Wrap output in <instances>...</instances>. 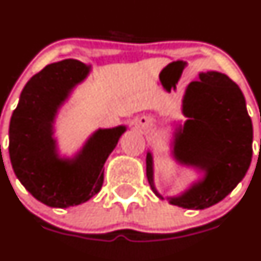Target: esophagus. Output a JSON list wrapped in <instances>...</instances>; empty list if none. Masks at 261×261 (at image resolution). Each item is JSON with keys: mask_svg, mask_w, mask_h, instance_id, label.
Segmentation results:
<instances>
[{"mask_svg": "<svg viewBox=\"0 0 261 261\" xmlns=\"http://www.w3.org/2000/svg\"><path fill=\"white\" fill-rule=\"evenodd\" d=\"M146 122V120L145 118H143V120H141V123H145Z\"/></svg>", "mask_w": 261, "mask_h": 261, "instance_id": "esophagus-1", "label": "esophagus"}]
</instances>
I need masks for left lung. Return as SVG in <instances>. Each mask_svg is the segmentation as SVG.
I'll list each match as a JSON object with an SVG mask.
<instances>
[{
	"label": "left lung",
	"instance_id": "1",
	"mask_svg": "<svg viewBox=\"0 0 261 261\" xmlns=\"http://www.w3.org/2000/svg\"><path fill=\"white\" fill-rule=\"evenodd\" d=\"M183 114L189 117L174 143L180 163L206 172L203 180L170 203L188 210H203L222 201L243 180L252 156V123L244 94L226 74H199L186 91ZM146 177L151 189V154L146 155Z\"/></svg>",
	"mask_w": 261,
	"mask_h": 261
}]
</instances>
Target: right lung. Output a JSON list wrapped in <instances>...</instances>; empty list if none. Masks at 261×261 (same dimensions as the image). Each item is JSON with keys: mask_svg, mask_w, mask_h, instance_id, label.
<instances>
[{"mask_svg": "<svg viewBox=\"0 0 261 261\" xmlns=\"http://www.w3.org/2000/svg\"><path fill=\"white\" fill-rule=\"evenodd\" d=\"M89 67L75 59L46 65L26 83L10 121L9 152L23 187L44 204L57 208L84 203L103 184V165L125 126L98 130L74 159H59L53 121L70 89L87 77Z\"/></svg>", "mask_w": 261, "mask_h": 261, "instance_id": "right-lung-1", "label": "right lung"}]
</instances>
